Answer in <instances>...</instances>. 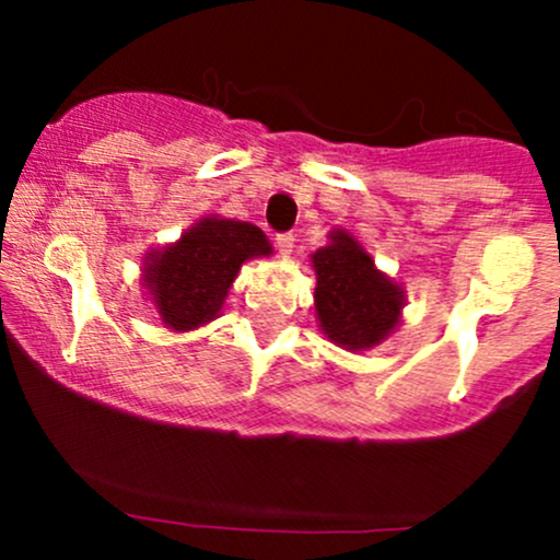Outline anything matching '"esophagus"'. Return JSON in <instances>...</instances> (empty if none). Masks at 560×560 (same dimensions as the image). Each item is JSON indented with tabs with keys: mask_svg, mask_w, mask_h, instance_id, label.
Instances as JSON below:
<instances>
[{
	"mask_svg": "<svg viewBox=\"0 0 560 560\" xmlns=\"http://www.w3.org/2000/svg\"><path fill=\"white\" fill-rule=\"evenodd\" d=\"M276 248H279L281 257H290L292 248H295V235H292V233L276 235Z\"/></svg>",
	"mask_w": 560,
	"mask_h": 560,
	"instance_id": "1",
	"label": "esophagus"
}]
</instances>
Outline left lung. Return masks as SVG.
I'll return each mask as SVG.
<instances>
[{
    "mask_svg": "<svg viewBox=\"0 0 560 560\" xmlns=\"http://www.w3.org/2000/svg\"><path fill=\"white\" fill-rule=\"evenodd\" d=\"M327 238L330 244L312 254L316 319L332 343L365 352L398 327L404 290L376 270L371 254L347 230H332Z\"/></svg>",
    "mask_w": 560,
    "mask_h": 560,
    "instance_id": "obj_1",
    "label": "left lung"
}]
</instances>
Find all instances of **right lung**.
<instances>
[{
	"mask_svg": "<svg viewBox=\"0 0 560 560\" xmlns=\"http://www.w3.org/2000/svg\"><path fill=\"white\" fill-rule=\"evenodd\" d=\"M270 252V241L254 224L206 217L175 244L145 254L143 287L165 327L195 330L222 312L241 265Z\"/></svg>",
	"mask_w": 560,
	"mask_h": 560,
	"instance_id": "add662e5",
	"label": "right lung"
}]
</instances>
